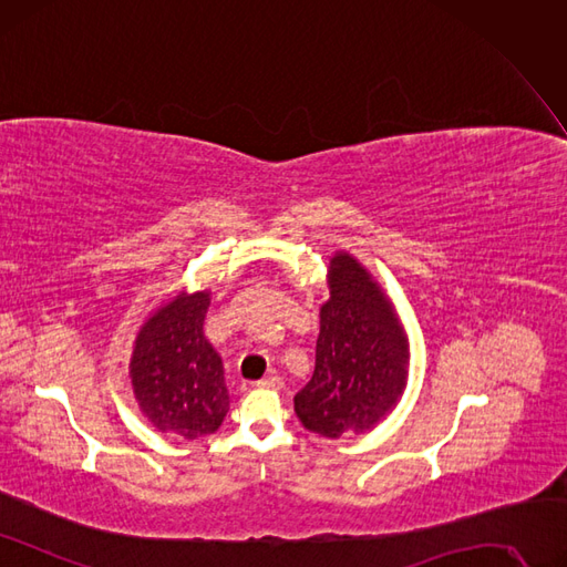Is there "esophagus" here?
<instances>
[{
  "mask_svg": "<svg viewBox=\"0 0 567 567\" xmlns=\"http://www.w3.org/2000/svg\"><path fill=\"white\" fill-rule=\"evenodd\" d=\"M257 385H259V388H272V390H280V388H282V379H280V375H276V373H268L266 379H261Z\"/></svg>",
  "mask_w": 567,
  "mask_h": 567,
  "instance_id": "esophagus-1",
  "label": "esophagus"
}]
</instances>
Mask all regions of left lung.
<instances>
[{"label":"left lung","instance_id":"1","mask_svg":"<svg viewBox=\"0 0 567 567\" xmlns=\"http://www.w3.org/2000/svg\"><path fill=\"white\" fill-rule=\"evenodd\" d=\"M312 379L295 396L306 430L327 439L371 430L406 385L409 346L383 291L350 255L329 264Z\"/></svg>","mask_w":567,"mask_h":567}]
</instances>
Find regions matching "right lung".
Segmentation results:
<instances>
[{"label": "right lung", "instance_id": "add662e5", "mask_svg": "<svg viewBox=\"0 0 567 567\" xmlns=\"http://www.w3.org/2000/svg\"><path fill=\"white\" fill-rule=\"evenodd\" d=\"M209 291L179 295L144 322L131 360L135 400L152 425L198 439L219 430L228 411L224 367L203 337Z\"/></svg>", "mask_w": 567, "mask_h": 567}]
</instances>
